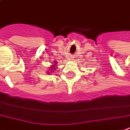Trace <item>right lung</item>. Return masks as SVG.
I'll return each mask as SVG.
<instances>
[{
    "label": "right lung",
    "instance_id": "1",
    "mask_svg": "<svg viewBox=\"0 0 130 130\" xmlns=\"http://www.w3.org/2000/svg\"><path fill=\"white\" fill-rule=\"evenodd\" d=\"M52 69H53V68H52Z\"/></svg>",
    "mask_w": 130,
    "mask_h": 130
}]
</instances>
